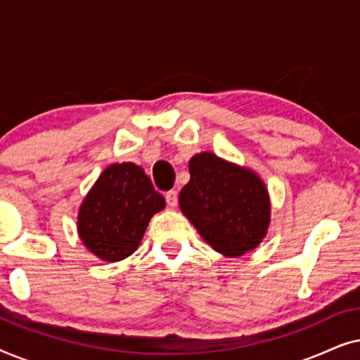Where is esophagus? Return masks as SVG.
Returning a JSON list of instances; mask_svg holds the SVG:
<instances>
[{
  "label": "esophagus",
  "instance_id": "obj_1",
  "mask_svg": "<svg viewBox=\"0 0 360 360\" xmlns=\"http://www.w3.org/2000/svg\"><path fill=\"white\" fill-rule=\"evenodd\" d=\"M165 201L170 208H175L176 203H179V195H176L175 190H170L165 193Z\"/></svg>",
  "mask_w": 360,
  "mask_h": 360
}]
</instances>
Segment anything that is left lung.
Returning <instances> with one entry per match:
<instances>
[{
  "label": "left lung",
  "mask_w": 360,
  "mask_h": 360,
  "mask_svg": "<svg viewBox=\"0 0 360 360\" xmlns=\"http://www.w3.org/2000/svg\"><path fill=\"white\" fill-rule=\"evenodd\" d=\"M188 167L190 181L180 191V210L201 238L231 257L257 248L270 221L262 180L211 152L196 154Z\"/></svg>",
  "instance_id": "obj_1"
}]
</instances>
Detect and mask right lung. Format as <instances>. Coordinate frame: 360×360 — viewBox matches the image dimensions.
<instances>
[{
  "mask_svg": "<svg viewBox=\"0 0 360 360\" xmlns=\"http://www.w3.org/2000/svg\"><path fill=\"white\" fill-rule=\"evenodd\" d=\"M164 206V196L139 165H110L82 203L78 233L93 254L117 262L134 252L150 218Z\"/></svg>",
  "mask_w": 360,
  "mask_h": 360,
  "instance_id": "right-lung-1",
  "label": "right lung"
}]
</instances>
